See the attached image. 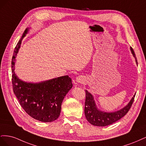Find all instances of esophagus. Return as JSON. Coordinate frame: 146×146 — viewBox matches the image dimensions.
I'll list each match as a JSON object with an SVG mask.
<instances>
[{"label": "esophagus", "instance_id": "34e87169", "mask_svg": "<svg viewBox=\"0 0 146 146\" xmlns=\"http://www.w3.org/2000/svg\"><path fill=\"white\" fill-rule=\"evenodd\" d=\"M75 83H82L84 82V78L82 76H78L76 77V80H75Z\"/></svg>", "mask_w": 146, "mask_h": 146}]
</instances>
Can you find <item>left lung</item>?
I'll use <instances>...</instances> for the list:
<instances>
[{"label":"left lung","mask_w":146,"mask_h":146,"mask_svg":"<svg viewBox=\"0 0 146 146\" xmlns=\"http://www.w3.org/2000/svg\"><path fill=\"white\" fill-rule=\"evenodd\" d=\"M131 50L133 56L135 57L136 61V58L135 54V52L132 47H131ZM86 92V98H85V114L87 121L92 125L100 127H105L116 122L124 116L125 114L129 112L132 104H133L135 95L131 99L129 104L126 107L121 109L119 111L113 113H104L100 111L97 109L96 106L94 103L92 96L88 92Z\"/></svg>","instance_id":"1"}]
</instances>
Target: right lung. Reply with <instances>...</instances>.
<instances>
[{"label": "right lung", "instance_id": "right-lung-1", "mask_svg": "<svg viewBox=\"0 0 146 146\" xmlns=\"http://www.w3.org/2000/svg\"><path fill=\"white\" fill-rule=\"evenodd\" d=\"M27 31V29H25L13 53L11 61L13 90L21 107L29 115L41 122H52L59 117L61 103L72 87L71 78L65 76L34 84L24 82L17 77L14 72L16 55Z\"/></svg>", "mask_w": 146, "mask_h": 146}]
</instances>
